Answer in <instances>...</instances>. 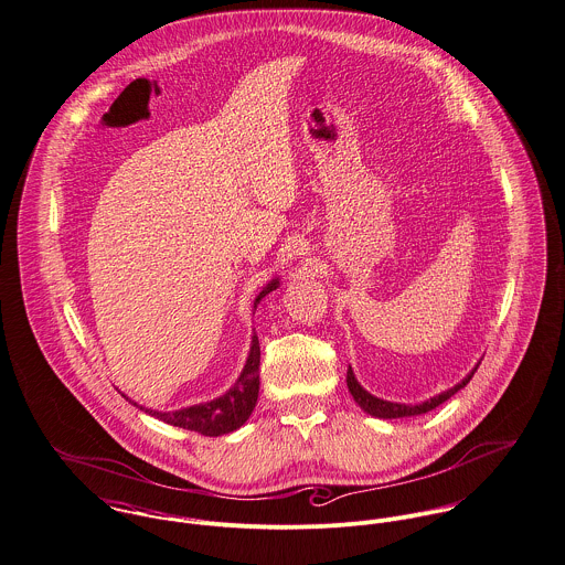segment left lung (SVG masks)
Instances as JSON below:
<instances>
[{
    "mask_svg": "<svg viewBox=\"0 0 565 565\" xmlns=\"http://www.w3.org/2000/svg\"><path fill=\"white\" fill-rule=\"evenodd\" d=\"M476 370H478V365H476L473 372H471L467 379H462L456 387H451V390H447V392H443V394H438V396H434V398H429V401H425V403H420V405H403V403H392V401H383V398L372 396L367 390L361 387V383L356 381L352 367H348V390H350V394L354 396L356 405H359L363 412H367L370 416H376V418H383V420L409 418V416H420V414H427V412L440 407L445 401H449L454 394H458L462 387H467V383L473 379Z\"/></svg>",
    "mask_w": 565,
    "mask_h": 565,
    "instance_id": "8db88e82",
    "label": "left lung"
}]
</instances>
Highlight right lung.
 <instances>
[{"label":"right lung","mask_w":565,"mask_h":565,"mask_svg":"<svg viewBox=\"0 0 565 565\" xmlns=\"http://www.w3.org/2000/svg\"><path fill=\"white\" fill-rule=\"evenodd\" d=\"M277 286H279V279H273L257 295L253 308H257V303L268 292H273ZM257 396H259V339H257V334H253L246 365H244L239 379L235 381V385L226 394H222L215 401L200 403V405H193V407H184V409H178V412H153V409H145V407H140V409H145L149 416H153V418H158L167 425L217 438V436H224V434H231V431L239 429L248 420V416L253 414V409L257 405Z\"/></svg>","instance_id":"add662e5"}]
</instances>
